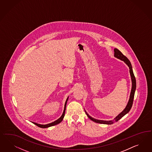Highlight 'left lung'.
<instances>
[{
  "instance_id": "obj_1",
  "label": "left lung",
  "mask_w": 152,
  "mask_h": 152,
  "mask_svg": "<svg viewBox=\"0 0 152 152\" xmlns=\"http://www.w3.org/2000/svg\"><path fill=\"white\" fill-rule=\"evenodd\" d=\"M114 56L115 58L123 61L129 68V72H130L131 79H132V90H131V92H130V98H129V101L127 102V105L126 106V107L124 108V110H123L121 113H120L116 118H114L113 120H112L106 121V120H97V119L94 118H92L90 115H89L88 113L86 112V111H85L87 115L88 118L89 119H91L92 121L95 122V123L102 124L111 125L113 123L118 121L120 119H121V118H123L124 116H125L126 114H127V113L130 111L131 108L132 107V102H133L134 97V94H135V89H136V79H135V77L134 76V74L133 71H132V65L131 64L130 61H129V60L127 59L125 56H124L122 54V53L120 51H119L118 49H116V48L114 49Z\"/></svg>"
}]
</instances>
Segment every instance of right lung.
Returning a JSON list of instances; mask_svg holds the SVG:
<instances>
[{
  "instance_id": "right-lung-1",
  "label": "right lung",
  "mask_w": 152,
  "mask_h": 152,
  "mask_svg": "<svg viewBox=\"0 0 152 152\" xmlns=\"http://www.w3.org/2000/svg\"><path fill=\"white\" fill-rule=\"evenodd\" d=\"M69 97H68V98H66V100L65 101V105H64V111H63V113L62 115L61 116L60 118H59L58 120H56V121H55L53 123H50L48 124H45V125H42V124H37V123H34V122H32L33 124H34V125H37V126H39V127H41V128H48V127H51V126H53L54 125H56L57 124H58L59 123H61L63 118H64V115H65V110H66V103H67V101L68 100Z\"/></svg>"
}]
</instances>
